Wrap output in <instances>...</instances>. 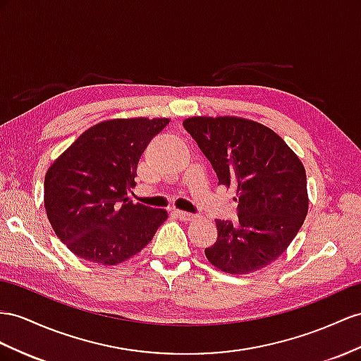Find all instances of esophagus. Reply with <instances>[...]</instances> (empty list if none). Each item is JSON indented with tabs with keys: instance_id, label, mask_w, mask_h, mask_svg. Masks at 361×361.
I'll return each instance as SVG.
<instances>
[{
	"instance_id": "34e87169",
	"label": "esophagus",
	"mask_w": 361,
	"mask_h": 361,
	"mask_svg": "<svg viewBox=\"0 0 361 361\" xmlns=\"http://www.w3.org/2000/svg\"><path fill=\"white\" fill-rule=\"evenodd\" d=\"M173 214H175V216L180 218L181 221H195L198 218L197 215L188 214V212H183V210H173Z\"/></svg>"
}]
</instances>
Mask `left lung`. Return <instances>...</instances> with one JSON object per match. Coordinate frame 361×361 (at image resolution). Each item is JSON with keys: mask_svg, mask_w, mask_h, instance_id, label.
Here are the masks:
<instances>
[{"mask_svg": "<svg viewBox=\"0 0 361 361\" xmlns=\"http://www.w3.org/2000/svg\"><path fill=\"white\" fill-rule=\"evenodd\" d=\"M183 126L215 169L218 184L233 188L238 223L216 219V243L204 253L221 271L247 274L276 261L308 214L307 173L273 129L253 120L190 117Z\"/></svg>", "mask_w": 361, "mask_h": 361, "instance_id": "left-lung-1", "label": "left lung"}]
</instances>
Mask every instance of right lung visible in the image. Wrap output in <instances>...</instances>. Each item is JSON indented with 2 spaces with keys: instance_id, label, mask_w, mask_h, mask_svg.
Returning a JSON list of instances; mask_svg holds the SVG:
<instances>
[{
  "instance_id": "obj_1",
  "label": "right lung",
  "mask_w": 361,
  "mask_h": 361,
  "mask_svg": "<svg viewBox=\"0 0 361 361\" xmlns=\"http://www.w3.org/2000/svg\"><path fill=\"white\" fill-rule=\"evenodd\" d=\"M169 118L105 120L50 166L44 206L61 241L82 259L116 265L149 244L168 212L129 201L137 164Z\"/></svg>"
}]
</instances>
